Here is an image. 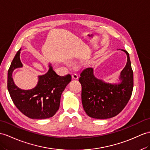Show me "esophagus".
I'll return each instance as SVG.
<instances>
[{
  "mask_svg": "<svg viewBox=\"0 0 150 150\" xmlns=\"http://www.w3.org/2000/svg\"><path fill=\"white\" fill-rule=\"evenodd\" d=\"M72 78L73 79H78V76L76 74H74L72 76Z\"/></svg>",
  "mask_w": 150,
  "mask_h": 150,
  "instance_id": "34e87169",
  "label": "esophagus"
}]
</instances>
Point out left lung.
<instances>
[{
	"mask_svg": "<svg viewBox=\"0 0 150 150\" xmlns=\"http://www.w3.org/2000/svg\"><path fill=\"white\" fill-rule=\"evenodd\" d=\"M121 50L126 53L127 61L120 72L118 83H106L97 78L91 67L85 69L80 74L83 107L91 118L114 117L126 106L132 96L134 78L129 54L126 50Z\"/></svg>",
	"mask_w": 150,
	"mask_h": 150,
	"instance_id": "1",
	"label": "left lung"
}]
</instances>
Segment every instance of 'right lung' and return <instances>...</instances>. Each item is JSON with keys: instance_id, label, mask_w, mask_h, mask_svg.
Wrapping results in <instances>:
<instances>
[{"instance_id": "add662e5", "label": "right lung", "mask_w": 150, "mask_h": 150, "mask_svg": "<svg viewBox=\"0 0 150 150\" xmlns=\"http://www.w3.org/2000/svg\"><path fill=\"white\" fill-rule=\"evenodd\" d=\"M21 48L13 60L8 73V89L16 107L27 117L46 119L52 117L60 107L62 93L71 81V76H58L50 64L45 74L38 76V82L34 88L22 90L13 81L14 69L21 68L20 58Z\"/></svg>"}]
</instances>
